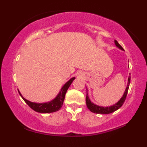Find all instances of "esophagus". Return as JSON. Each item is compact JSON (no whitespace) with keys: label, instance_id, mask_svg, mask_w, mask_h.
I'll use <instances>...</instances> for the list:
<instances>
[{"label":"esophagus","instance_id":"esophagus-1","mask_svg":"<svg viewBox=\"0 0 147 147\" xmlns=\"http://www.w3.org/2000/svg\"><path fill=\"white\" fill-rule=\"evenodd\" d=\"M82 76H83V74H82V73H79V74H78V77H82Z\"/></svg>","mask_w":147,"mask_h":147}]
</instances>
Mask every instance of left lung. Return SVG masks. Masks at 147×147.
<instances>
[{"label":"left lung","mask_w":147,"mask_h":147,"mask_svg":"<svg viewBox=\"0 0 147 147\" xmlns=\"http://www.w3.org/2000/svg\"><path fill=\"white\" fill-rule=\"evenodd\" d=\"M114 43H115L116 47L119 48L120 49L122 50V51H124V49L122 47V46L118 43L117 41L114 40ZM130 83V76H128L127 86H126V90H125V91H124V93L123 94V96H122V97L120 98V100L117 102V103L114 104V105H112V106H106V107L96 105V104H94L93 102H92L91 100H90L89 96H88V89H87V90H87V95H86V105H87L88 108L92 112H94V113H96V114H105L112 113V112L116 111V110H118L122 106V104H124V101H125L126 96H127V94H128V88H129Z\"/></svg>","instance_id":"1"}]
</instances>
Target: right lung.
<instances>
[{
	"label": "right lung",
	"mask_w": 147,
	"mask_h": 147,
	"mask_svg": "<svg viewBox=\"0 0 147 147\" xmlns=\"http://www.w3.org/2000/svg\"><path fill=\"white\" fill-rule=\"evenodd\" d=\"M76 79V78H71L69 81H67L64 84L63 87L61 88L59 94H57V96L54 98L53 100L48 102H45V103H35V102H32L29 100H26L25 98L22 96L21 92L19 91V93L21 98H23L28 106L30 108H32L35 112H39V113H51V112H55L59 110L61 108L63 105L64 99H65V96L68 88L71 85L72 82Z\"/></svg>",
	"instance_id": "1"
}]
</instances>
